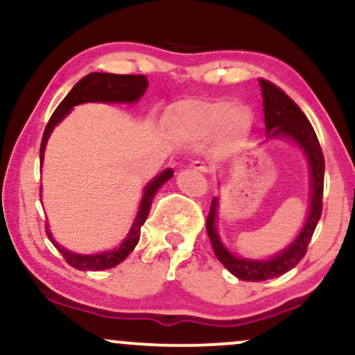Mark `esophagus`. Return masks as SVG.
Returning <instances> with one entry per match:
<instances>
[{
  "mask_svg": "<svg viewBox=\"0 0 355 355\" xmlns=\"http://www.w3.org/2000/svg\"><path fill=\"white\" fill-rule=\"evenodd\" d=\"M193 170H197V172L200 173H209V166H207L205 164H202V162H193Z\"/></svg>",
  "mask_w": 355,
  "mask_h": 355,
  "instance_id": "34e87169",
  "label": "esophagus"
}]
</instances>
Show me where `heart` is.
Listing matches in <instances>:
<instances>
[{
  "label": "heart",
  "mask_w": 355,
  "mask_h": 355,
  "mask_svg": "<svg viewBox=\"0 0 355 355\" xmlns=\"http://www.w3.org/2000/svg\"><path fill=\"white\" fill-rule=\"evenodd\" d=\"M222 123L232 135H245L250 130V112L229 100H187L175 103L166 112V125L175 135L197 140L210 135Z\"/></svg>",
  "instance_id": "1"
}]
</instances>
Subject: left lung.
<instances>
[{
    "label": "left lung",
    "mask_w": 355,
    "mask_h": 355,
    "mask_svg": "<svg viewBox=\"0 0 355 355\" xmlns=\"http://www.w3.org/2000/svg\"><path fill=\"white\" fill-rule=\"evenodd\" d=\"M263 98V116H266V130L268 138L287 137L294 140L297 145L302 146L307 155L309 165H311L312 177V195H311V210H309L307 222L302 232L294 242L279 255L272 257L270 260H248L232 255L220 242L217 229H215V218H217V198L211 200L209 217H207V234L214 247L215 255L230 274H234L240 280L248 282H262V280L274 279L294 268L307 252L313 230L319 222L322 214V195H324V153H322L319 138L313 132L311 121L304 115V112L297 107V103L284 89L270 81L260 78Z\"/></svg>",
    "instance_id": "left-lung-1"
}]
</instances>
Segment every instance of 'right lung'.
<instances>
[{
    "mask_svg": "<svg viewBox=\"0 0 355 355\" xmlns=\"http://www.w3.org/2000/svg\"><path fill=\"white\" fill-rule=\"evenodd\" d=\"M146 87H148V80L145 75H115V73H89V75L81 78L78 83L73 87V89L64 96V100L58 105V108L53 112V115L48 121L46 128H44L43 138H42V146H40V162L43 164V153L44 146H46L48 137L53 132L56 125L63 120L64 116L70 113V110L75 105L87 103V101H103V103H133V101L140 100L141 95L145 93ZM173 177V170L166 168L165 172L158 175L155 180H152L146 185L144 198H141L140 210L133 222L132 229L128 232V237L123 240L120 247L115 250L103 252V254L96 255H80V254H71V252L64 250L63 247H60L51 237L50 232L46 230L48 239L51 240L53 245L60 250V254L63 255V259L67 260L68 266L78 268V270H107L118 266L120 262H123L126 257L130 255V252L137 247L138 240H140V229L145 223L146 217L150 214V207H152L153 197L157 193L158 189L164 185L165 182H168Z\"/></svg>",
    "mask_w": 355,
    "mask_h": 355,
    "instance_id": "1",
    "label": "right lung"
}]
</instances>
